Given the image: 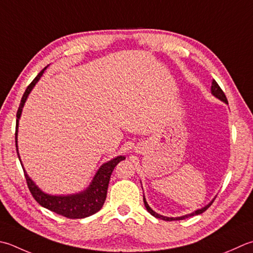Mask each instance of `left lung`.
Listing matches in <instances>:
<instances>
[{
	"instance_id": "obj_1",
	"label": "left lung",
	"mask_w": 253,
	"mask_h": 253,
	"mask_svg": "<svg viewBox=\"0 0 253 253\" xmlns=\"http://www.w3.org/2000/svg\"><path fill=\"white\" fill-rule=\"evenodd\" d=\"M211 93L214 94V95H215L216 97H218L219 100L224 101L225 103L228 104V101H227V97H226V95H225L224 91L221 90L220 86L218 85V83H217L215 80H212V82H211ZM143 203H145V206H146L147 211H149L152 216H155L156 218H160V219L167 220V221H172V220H180V219H185V218H187V217H191V216H194V215H199V214H202V212H204V211H205L207 209H209V207H210V206L212 204V202H211V203H210L209 205L205 206L204 209H202V210H199V211H194V212H192V214H190V215H185V216H182V217H176V218H173V217H166V216H161V215H159V214H157L156 211H153L150 209V207H149V205L147 204V202H146V200H145V196H143Z\"/></svg>"
}]
</instances>
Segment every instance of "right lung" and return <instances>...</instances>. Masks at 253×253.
<instances>
[{"instance_id":"1","label":"right lung","mask_w":253,"mask_h":253,"mask_svg":"<svg viewBox=\"0 0 253 253\" xmlns=\"http://www.w3.org/2000/svg\"><path fill=\"white\" fill-rule=\"evenodd\" d=\"M43 68L42 70L38 73V76L34 79L32 83L27 86L26 91H25L24 95L21 100V104H19V107L16 113V131H15V145H16V150H17V127H18V120L21 117L22 108L24 106V103L26 101L29 92L32 91L35 84L37 83L39 78L42 76L44 71ZM17 156L18 151H17ZM19 158V157H18ZM125 160V157L120 156L108 161L107 163H104V165L100 168V170L97 171L96 175L94 176V180L92 184L88 186L86 191H84L80 194L76 195H70V196H51L48 194H44L38 187L35 185V183L29 179L26 172L24 170L25 179H26V183L29 191H31L32 195L39 205H42L44 209L56 212L58 215H61L67 217V218L70 219H79V218H84V217H88L93 214H95L96 211L102 209L104 205V202L106 200V194H107V187L108 183H110L111 174L118 163L121 161ZM21 161V160H19Z\"/></svg>"}]
</instances>
